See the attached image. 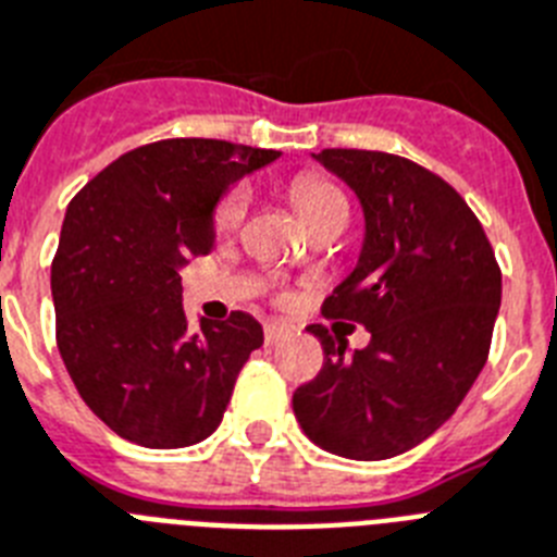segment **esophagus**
Instances as JSON below:
<instances>
[{
	"instance_id": "34e87169",
	"label": "esophagus",
	"mask_w": 557,
	"mask_h": 557,
	"mask_svg": "<svg viewBox=\"0 0 557 557\" xmlns=\"http://www.w3.org/2000/svg\"><path fill=\"white\" fill-rule=\"evenodd\" d=\"M263 334H265V343H269V346H274V343H280L283 337H288V329L280 323H265Z\"/></svg>"
}]
</instances>
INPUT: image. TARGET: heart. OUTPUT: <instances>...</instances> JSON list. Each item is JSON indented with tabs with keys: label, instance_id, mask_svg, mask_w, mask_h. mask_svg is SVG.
Listing matches in <instances>:
<instances>
[{
	"label": "heart",
	"instance_id": "1",
	"mask_svg": "<svg viewBox=\"0 0 557 557\" xmlns=\"http://www.w3.org/2000/svg\"><path fill=\"white\" fill-rule=\"evenodd\" d=\"M288 197H292L297 214L302 216V223L309 225L311 232L320 228V225H332L349 220V200L346 194L341 191V185L332 183L329 176L323 174H297L288 183ZM248 208V194L243 188H232L228 194H223V200L214 206V214H211V225L220 237H228L243 225Z\"/></svg>",
	"mask_w": 557,
	"mask_h": 557
}]
</instances>
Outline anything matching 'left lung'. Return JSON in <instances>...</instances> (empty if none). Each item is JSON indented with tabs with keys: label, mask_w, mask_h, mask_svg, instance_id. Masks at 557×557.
Instances as JSON below:
<instances>
[{
	"label": "left lung",
	"mask_w": 557,
	"mask_h": 557,
	"mask_svg": "<svg viewBox=\"0 0 557 557\" xmlns=\"http://www.w3.org/2000/svg\"><path fill=\"white\" fill-rule=\"evenodd\" d=\"M318 160L360 197L366 239L357 269L323 318L369 329L346 357L343 337L311 325L323 369L292 397L320 449L386 460L426 441L481 374L500 309V265L481 220L446 180L386 151L323 148Z\"/></svg>",
	"instance_id": "8db88e82"
}]
</instances>
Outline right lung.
Here are the masks:
<instances>
[{
    "label": "right lung",
    "mask_w": 557,
    "mask_h": 557,
    "mask_svg": "<svg viewBox=\"0 0 557 557\" xmlns=\"http://www.w3.org/2000/svg\"><path fill=\"white\" fill-rule=\"evenodd\" d=\"M277 157L225 139H160L122 153L67 206L51 263L57 346L79 397L125 441L200 443L263 346V325L243 311L191 332L180 269L214 246L220 194Z\"/></svg>",
    "instance_id": "1"
}]
</instances>
